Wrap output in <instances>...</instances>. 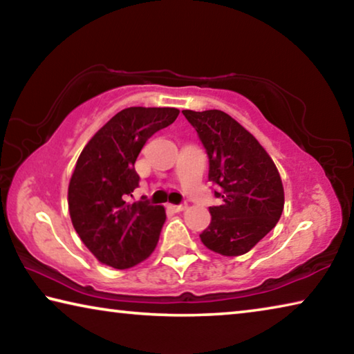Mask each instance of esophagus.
I'll return each mask as SVG.
<instances>
[{"mask_svg":"<svg viewBox=\"0 0 354 354\" xmlns=\"http://www.w3.org/2000/svg\"><path fill=\"white\" fill-rule=\"evenodd\" d=\"M169 207L171 209L173 212H183V211H185V209H187V205L183 203V205H169Z\"/></svg>","mask_w":354,"mask_h":354,"instance_id":"34e87169","label":"esophagus"}]
</instances>
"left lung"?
<instances>
[{"instance_id": "obj_1", "label": "left lung", "mask_w": 354, "mask_h": 354, "mask_svg": "<svg viewBox=\"0 0 354 354\" xmlns=\"http://www.w3.org/2000/svg\"><path fill=\"white\" fill-rule=\"evenodd\" d=\"M209 156V181L218 184V206L203 245L221 256L248 253L283 214L284 187L273 159L256 137L223 111H183Z\"/></svg>"}]
</instances>
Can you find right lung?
<instances>
[{
  "mask_svg": "<svg viewBox=\"0 0 354 354\" xmlns=\"http://www.w3.org/2000/svg\"><path fill=\"white\" fill-rule=\"evenodd\" d=\"M178 115L176 107L120 111L77 158L68 184L70 218L82 243L104 266L131 268L158 245L167 218L164 206L127 200L139 185L134 164L140 149Z\"/></svg>",
  "mask_w": 354,
  "mask_h": 354,
  "instance_id": "right-lung-1",
  "label": "right lung"
}]
</instances>
